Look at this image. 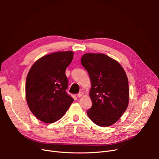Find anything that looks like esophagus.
<instances>
[{
    "instance_id": "34e87169",
    "label": "esophagus",
    "mask_w": 159,
    "mask_h": 159,
    "mask_svg": "<svg viewBox=\"0 0 159 159\" xmlns=\"http://www.w3.org/2000/svg\"><path fill=\"white\" fill-rule=\"evenodd\" d=\"M83 95H84V93H83L82 92H79V93L77 94V97H82Z\"/></svg>"
}]
</instances>
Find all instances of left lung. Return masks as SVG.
I'll return each mask as SVG.
<instances>
[{"label":"left lung","mask_w":159,"mask_h":159,"mask_svg":"<svg viewBox=\"0 0 159 159\" xmlns=\"http://www.w3.org/2000/svg\"><path fill=\"white\" fill-rule=\"evenodd\" d=\"M81 64L91 82L89 97L92 106L87 115L98 126H110L119 120L128 106L126 73L117 61L102 53L83 55Z\"/></svg>","instance_id":"obj_1"}]
</instances>
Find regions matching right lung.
Here are the masks:
<instances>
[{"instance_id":"1","label":"right lung","mask_w":159,"mask_h":159,"mask_svg":"<svg viewBox=\"0 0 159 159\" xmlns=\"http://www.w3.org/2000/svg\"><path fill=\"white\" fill-rule=\"evenodd\" d=\"M73 52H59L40 58L30 68L26 80V98L30 111L40 121L53 123L61 119L73 98L67 94L66 69Z\"/></svg>"}]
</instances>
